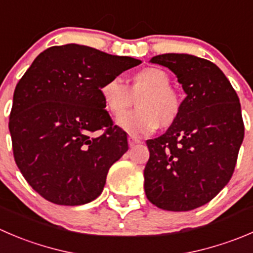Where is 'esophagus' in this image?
<instances>
[{"label":"esophagus","instance_id":"1","mask_svg":"<svg viewBox=\"0 0 253 253\" xmlns=\"http://www.w3.org/2000/svg\"><path fill=\"white\" fill-rule=\"evenodd\" d=\"M137 143H139V139L136 138L133 136H128V146L129 147H134Z\"/></svg>","mask_w":253,"mask_h":253}]
</instances>
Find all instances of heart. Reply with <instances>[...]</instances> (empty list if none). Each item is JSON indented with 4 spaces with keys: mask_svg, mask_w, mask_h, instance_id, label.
Here are the masks:
<instances>
[{
    "mask_svg": "<svg viewBox=\"0 0 253 253\" xmlns=\"http://www.w3.org/2000/svg\"><path fill=\"white\" fill-rule=\"evenodd\" d=\"M170 77L166 70L156 67L143 68L133 73L125 85L119 78L106 80L100 86L104 106L112 116L119 117L133 103L138 94V110L120 117L117 125L128 133L142 136L158 126L169 127L181 112V99L170 87Z\"/></svg>",
    "mask_w": 253,
    "mask_h": 253,
    "instance_id": "1",
    "label": "heart"
}]
</instances>
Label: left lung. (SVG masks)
<instances>
[{
	"label": "left lung",
	"instance_id": "8db88e82",
	"mask_svg": "<svg viewBox=\"0 0 253 253\" xmlns=\"http://www.w3.org/2000/svg\"><path fill=\"white\" fill-rule=\"evenodd\" d=\"M151 63L170 69L186 97L164 134L148 139L144 192L157 208L189 211L214 199L229 183L244 141L239 96L211 61L162 54Z\"/></svg>",
	"mask_w": 253,
	"mask_h": 253
}]
</instances>
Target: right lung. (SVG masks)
Returning <instances> with one entry per match:
<instances>
[{
  "mask_svg": "<svg viewBox=\"0 0 253 253\" xmlns=\"http://www.w3.org/2000/svg\"><path fill=\"white\" fill-rule=\"evenodd\" d=\"M138 64L79 44L50 46L34 59L14 89L8 128L17 167L41 197L75 207L101 194L128 143L100 86Z\"/></svg>",
  "mask_w": 253,
  "mask_h": 253,
  "instance_id": "obj_1",
  "label": "right lung"
}]
</instances>
